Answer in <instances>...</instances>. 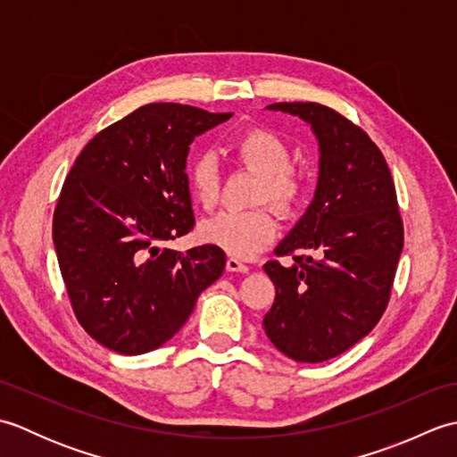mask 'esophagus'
I'll list each match as a JSON object with an SVG mask.
<instances>
[{
  "label": "esophagus",
  "mask_w": 457,
  "mask_h": 457,
  "mask_svg": "<svg viewBox=\"0 0 457 457\" xmlns=\"http://www.w3.org/2000/svg\"><path fill=\"white\" fill-rule=\"evenodd\" d=\"M226 269L229 270V273H247V270H249V267L245 263H241V261L236 259V257H228Z\"/></svg>",
  "instance_id": "1"
}]
</instances>
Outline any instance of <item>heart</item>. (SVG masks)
<instances>
[{"label":"heart","instance_id":"b5f03b06","mask_svg":"<svg viewBox=\"0 0 457 457\" xmlns=\"http://www.w3.org/2000/svg\"><path fill=\"white\" fill-rule=\"evenodd\" d=\"M234 157L244 167L261 174L255 202H270L283 212L293 213L306 194V179L290 164V147L278 133L253 128L241 133L231 145ZM192 196L204 210H212L220 200L221 172L218 159L204 151L194 154L187 169ZM278 234V218L270 206L251 210H226L200 226V237L234 257H253L273 244Z\"/></svg>","mask_w":457,"mask_h":457}]
</instances>
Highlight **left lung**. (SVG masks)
I'll use <instances>...</instances> for the list:
<instances>
[{
	"label": "left lung",
	"instance_id": "8db88e82",
	"mask_svg": "<svg viewBox=\"0 0 457 457\" xmlns=\"http://www.w3.org/2000/svg\"><path fill=\"white\" fill-rule=\"evenodd\" d=\"M267 108L312 125L320 177L314 202L275 249L295 263L273 259L263 265L277 290L263 328L287 357L322 363L381 320L404 245L403 218L389 164L359 125L314 102Z\"/></svg>",
	"mask_w": 457,
	"mask_h": 457
}]
</instances>
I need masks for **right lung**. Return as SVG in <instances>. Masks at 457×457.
I'll list each match as a JSON object with an SVG mask.
<instances>
[{
    "instance_id": "right-lung-1",
    "label": "right lung",
    "mask_w": 457,
    "mask_h": 457,
    "mask_svg": "<svg viewBox=\"0 0 457 457\" xmlns=\"http://www.w3.org/2000/svg\"><path fill=\"white\" fill-rule=\"evenodd\" d=\"M229 115L143 105L96 135L66 174L53 216L58 267L76 320L112 352L169 342L223 273L216 245L162 244L194 228L188 145Z\"/></svg>"
}]
</instances>
